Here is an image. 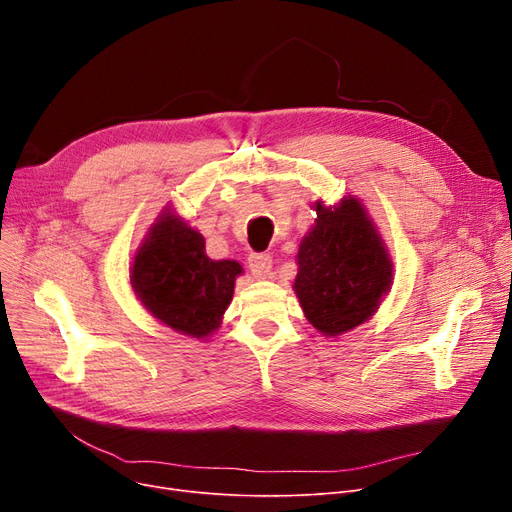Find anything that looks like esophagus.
<instances>
[{
  "instance_id": "1",
  "label": "esophagus",
  "mask_w": 512,
  "mask_h": 512,
  "mask_svg": "<svg viewBox=\"0 0 512 512\" xmlns=\"http://www.w3.org/2000/svg\"><path fill=\"white\" fill-rule=\"evenodd\" d=\"M272 265H274V259L270 253H253L249 257V267L255 278H270Z\"/></svg>"
}]
</instances>
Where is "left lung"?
Here are the masks:
<instances>
[{
  "label": "left lung",
  "instance_id": "1",
  "mask_svg": "<svg viewBox=\"0 0 512 512\" xmlns=\"http://www.w3.org/2000/svg\"><path fill=\"white\" fill-rule=\"evenodd\" d=\"M315 211V226L299 247L294 292L313 328L338 336L378 309L392 284V261L357 199L334 209L315 203Z\"/></svg>",
  "mask_w": 512,
  "mask_h": 512
}]
</instances>
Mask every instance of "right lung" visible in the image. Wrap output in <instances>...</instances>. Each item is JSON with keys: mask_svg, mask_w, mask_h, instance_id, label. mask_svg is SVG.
<instances>
[{"mask_svg": "<svg viewBox=\"0 0 512 512\" xmlns=\"http://www.w3.org/2000/svg\"><path fill=\"white\" fill-rule=\"evenodd\" d=\"M236 261L205 255L203 236L166 213L132 261V288L141 303L176 332L203 338L220 326L240 274Z\"/></svg>", "mask_w": 512, "mask_h": 512, "instance_id": "right-lung-1", "label": "right lung"}]
</instances>
